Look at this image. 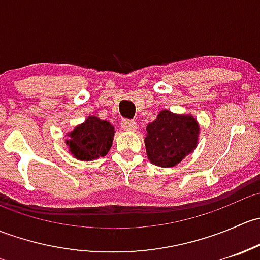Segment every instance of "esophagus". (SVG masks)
<instances>
[{"label": "esophagus", "mask_w": 260, "mask_h": 260, "mask_svg": "<svg viewBox=\"0 0 260 260\" xmlns=\"http://www.w3.org/2000/svg\"><path fill=\"white\" fill-rule=\"evenodd\" d=\"M120 125H122L123 129L129 131V132H135V131H137V128H138L137 123H136L135 120H128V119L122 120Z\"/></svg>", "instance_id": "1"}]
</instances>
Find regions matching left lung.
Listing matches in <instances>:
<instances>
[{"label":"left lung","mask_w":260,"mask_h":260,"mask_svg":"<svg viewBox=\"0 0 260 260\" xmlns=\"http://www.w3.org/2000/svg\"><path fill=\"white\" fill-rule=\"evenodd\" d=\"M200 124L191 114H176L162 109L146 128L145 145L149 162L174 167L198 146Z\"/></svg>","instance_id":"1"}]
</instances>
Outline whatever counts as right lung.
<instances>
[{
    "label": "right lung",
    "instance_id": "right-lung-1",
    "mask_svg": "<svg viewBox=\"0 0 260 260\" xmlns=\"http://www.w3.org/2000/svg\"><path fill=\"white\" fill-rule=\"evenodd\" d=\"M114 127L108 120L89 115L85 120L68 133L65 143L69 152L80 161H93L104 157L113 145Z\"/></svg>",
    "mask_w": 260,
    "mask_h": 260
}]
</instances>
